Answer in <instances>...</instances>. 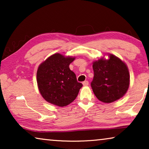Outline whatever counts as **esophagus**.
<instances>
[{
	"label": "esophagus",
	"mask_w": 149,
	"mask_h": 149,
	"mask_svg": "<svg viewBox=\"0 0 149 149\" xmlns=\"http://www.w3.org/2000/svg\"><path fill=\"white\" fill-rule=\"evenodd\" d=\"M83 86H87V85H89V82L87 81H83Z\"/></svg>",
	"instance_id": "esophagus-1"
}]
</instances>
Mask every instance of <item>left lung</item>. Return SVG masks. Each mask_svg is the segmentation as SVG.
I'll return each instance as SVG.
<instances>
[{
    "instance_id": "left-lung-1",
    "label": "left lung",
    "mask_w": 149,
    "mask_h": 149,
    "mask_svg": "<svg viewBox=\"0 0 149 149\" xmlns=\"http://www.w3.org/2000/svg\"><path fill=\"white\" fill-rule=\"evenodd\" d=\"M94 72L91 86L99 100L111 103L127 92L130 85V73L123 61L110 54L109 60L101 58L93 62Z\"/></svg>"
}]
</instances>
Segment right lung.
Masks as SVG:
<instances>
[{"instance_id": "1", "label": "right lung", "mask_w": 149, "mask_h": 149, "mask_svg": "<svg viewBox=\"0 0 149 149\" xmlns=\"http://www.w3.org/2000/svg\"><path fill=\"white\" fill-rule=\"evenodd\" d=\"M75 58L55 54L41 63L36 73L40 94L47 102L65 107L73 102L82 87L69 65Z\"/></svg>"}]
</instances>
